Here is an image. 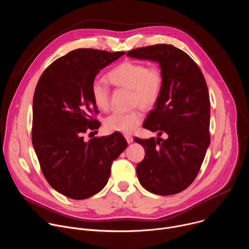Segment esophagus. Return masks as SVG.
Returning a JSON list of instances; mask_svg holds the SVG:
<instances>
[{
  "mask_svg": "<svg viewBox=\"0 0 249 249\" xmlns=\"http://www.w3.org/2000/svg\"><path fill=\"white\" fill-rule=\"evenodd\" d=\"M125 139H126V141H127V143H128V144H131L132 142L134 141V140H133V137H132V136H130V135H125Z\"/></svg>",
  "mask_w": 249,
  "mask_h": 249,
  "instance_id": "34e87169",
  "label": "esophagus"
}]
</instances>
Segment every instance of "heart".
<instances>
[{
  "label": "heart",
  "instance_id": "obj_1",
  "mask_svg": "<svg viewBox=\"0 0 249 249\" xmlns=\"http://www.w3.org/2000/svg\"><path fill=\"white\" fill-rule=\"evenodd\" d=\"M107 80L115 87L132 89L133 104H140L144 108H151L159 100L162 87L163 75L157 66L147 67L144 63L124 61L107 74ZM94 104L100 110L109 106V88L100 81H93L90 88ZM144 119L143 112L135 109L127 113L114 112L106 117L104 125L112 132L131 134Z\"/></svg>",
  "mask_w": 249,
  "mask_h": 249
}]
</instances>
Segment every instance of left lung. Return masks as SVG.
Wrapping results in <instances>:
<instances>
[{"label":"left lung","mask_w":249,"mask_h":249,"mask_svg":"<svg viewBox=\"0 0 249 249\" xmlns=\"http://www.w3.org/2000/svg\"><path fill=\"white\" fill-rule=\"evenodd\" d=\"M131 58L158 62L163 87L143 127L158 138L135 142L144 147L145 159L137 164L141 185L158 195H173L196 178L210 145V97L198 65L184 51L169 44L141 47ZM164 133L168 138L162 140Z\"/></svg>","instance_id":"1"}]
</instances>
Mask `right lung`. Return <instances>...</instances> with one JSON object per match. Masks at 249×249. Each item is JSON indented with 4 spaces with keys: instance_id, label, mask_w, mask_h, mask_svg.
Here are the masks:
<instances>
[{
    "instance_id": "obj_1",
    "label": "right lung",
    "mask_w": 249,
    "mask_h": 249,
    "mask_svg": "<svg viewBox=\"0 0 249 249\" xmlns=\"http://www.w3.org/2000/svg\"><path fill=\"white\" fill-rule=\"evenodd\" d=\"M124 54L71 51L48 66L35 89L32 145L47 182L71 199L83 200L99 192L108 181L113 160L127 147L117 132L84 140L85 133L100 126L90 116L97 112L91 84L100 70Z\"/></svg>"
}]
</instances>
